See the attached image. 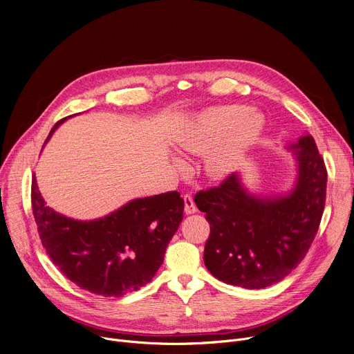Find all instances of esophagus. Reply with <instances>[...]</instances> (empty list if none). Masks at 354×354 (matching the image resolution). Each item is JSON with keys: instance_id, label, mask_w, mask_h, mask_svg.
Returning a JSON list of instances; mask_svg holds the SVG:
<instances>
[{"instance_id": "esophagus-1", "label": "esophagus", "mask_w": 354, "mask_h": 354, "mask_svg": "<svg viewBox=\"0 0 354 354\" xmlns=\"http://www.w3.org/2000/svg\"><path fill=\"white\" fill-rule=\"evenodd\" d=\"M183 200H185V213L186 214H193L197 212V207L193 201V196L190 193H186L183 196Z\"/></svg>"}]
</instances>
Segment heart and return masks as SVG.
<instances>
[{
  "label": "heart",
  "mask_w": 354,
  "mask_h": 354,
  "mask_svg": "<svg viewBox=\"0 0 354 354\" xmlns=\"http://www.w3.org/2000/svg\"><path fill=\"white\" fill-rule=\"evenodd\" d=\"M265 119L246 105L232 104L212 108L201 113L180 136L179 145L192 154H205L207 172L214 178H225L235 172L243 157L261 137ZM178 167L183 161L175 160Z\"/></svg>",
  "instance_id": "heart-1"
}]
</instances>
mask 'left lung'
<instances>
[{
    "label": "left lung",
    "instance_id": "obj_1",
    "mask_svg": "<svg viewBox=\"0 0 354 354\" xmlns=\"http://www.w3.org/2000/svg\"><path fill=\"white\" fill-rule=\"evenodd\" d=\"M292 148H298V178L284 197L252 196L236 174L196 193L194 203L210 224L205 265L218 280L265 288L306 258L321 224L328 172L313 136H302Z\"/></svg>",
    "mask_w": 354,
    "mask_h": 354
}]
</instances>
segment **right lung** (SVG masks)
Returning <instances> with one entry per match:
<instances>
[{
  "label": "right lung",
  "instance_id": "right-lung-1",
  "mask_svg": "<svg viewBox=\"0 0 354 354\" xmlns=\"http://www.w3.org/2000/svg\"><path fill=\"white\" fill-rule=\"evenodd\" d=\"M66 119L53 126L47 140ZM30 201L50 261L78 287L104 297H122L151 281L185 207L179 192H168L136 198L95 221L71 220L46 206L35 176Z\"/></svg>",
  "mask_w": 354,
  "mask_h": 354
}]
</instances>
